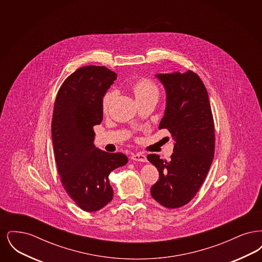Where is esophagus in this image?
<instances>
[{
    "instance_id": "esophagus-1",
    "label": "esophagus",
    "mask_w": 262,
    "mask_h": 262,
    "mask_svg": "<svg viewBox=\"0 0 262 262\" xmlns=\"http://www.w3.org/2000/svg\"><path fill=\"white\" fill-rule=\"evenodd\" d=\"M134 161H139V162H146L147 159H146V156L142 153H136V154H133L132 157H130Z\"/></svg>"
}]
</instances>
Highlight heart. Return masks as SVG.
Returning a JSON list of instances; mask_svg holds the SVG:
<instances>
[{"mask_svg":"<svg viewBox=\"0 0 262 262\" xmlns=\"http://www.w3.org/2000/svg\"><path fill=\"white\" fill-rule=\"evenodd\" d=\"M130 89L137 102L147 99L157 100L159 97V89L157 88V85L148 78H140L137 81H135L130 85ZM113 97H114L113 91H108L104 95L102 99V108L104 111H107V109L109 108Z\"/></svg>","mask_w":262,"mask_h":262,"instance_id":"heart-1","label":"heart"}]
</instances>
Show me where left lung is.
<instances>
[{
	"instance_id": "1",
	"label": "left lung",
	"mask_w": 262,
	"mask_h": 262,
	"mask_svg": "<svg viewBox=\"0 0 262 262\" xmlns=\"http://www.w3.org/2000/svg\"><path fill=\"white\" fill-rule=\"evenodd\" d=\"M166 91V108L159 128L174 139L170 161L150 154L147 159L159 171L151 195L167 208L186 205L194 198L208 173L215 149L214 122L207 90L200 76L186 73L158 74Z\"/></svg>"
}]
</instances>
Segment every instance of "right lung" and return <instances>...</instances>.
<instances>
[{"label":"right lung","instance_id":"right-lung-1","mask_svg":"<svg viewBox=\"0 0 262 262\" xmlns=\"http://www.w3.org/2000/svg\"><path fill=\"white\" fill-rule=\"evenodd\" d=\"M117 75L105 67L76 70L57 94L52 140L62 187L84 211H98L113 199L109 174L128 161L123 153L95 147L93 125L103 119L102 99Z\"/></svg>","mask_w":262,"mask_h":262}]
</instances>
